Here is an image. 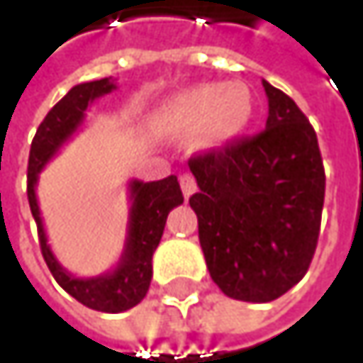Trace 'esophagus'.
<instances>
[{
    "label": "esophagus",
    "instance_id": "1",
    "mask_svg": "<svg viewBox=\"0 0 363 363\" xmlns=\"http://www.w3.org/2000/svg\"><path fill=\"white\" fill-rule=\"evenodd\" d=\"M181 189H182V195L189 199L195 191H197V184H195V179L191 177V174H182L181 177Z\"/></svg>",
    "mask_w": 363,
    "mask_h": 363
}]
</instances>
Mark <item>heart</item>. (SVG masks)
<instances>
[{"mask_svg": "<svg viewBox=\"0 0 363 363\" xmlns=\"http://www.w3.org/2000/svg\"><path fill=\"white\" fill-rule=\"evenodd\" d=\"M252 90L244 82H210L166 99L155 115L157 130L174 140L195 136L201 149H220L240 138L254 117Z\"/></svg>", "mask_w": 363, "mask_h": 363, "instance_id": "b5f03b06", "label": "heart"}]
</instances>
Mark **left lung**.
<instances>
[{"label": "left lung", "instance_id": "left-lung-1", "mask_svg": "<svg viewBox=\"0 0 363 363\" xmlns=\"http://www.w3.org/2000/svg\"><path fill=\"white\" fill-rule=\"evenodd\" d=\"M267 125L193 157L199 244L212 281L235 301L271 303L307 273L320 238L326 174L315 130L262 79Z\"/></svg>", "mask_w": 363, "mask_h": 363}]
</instances>
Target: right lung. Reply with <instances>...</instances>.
<instances>
[{"instance_id": "right-lung-1", "label": "right lung", "mask_w": 363, "mask_h": 363, "mask_svg": "<svg viewBox=\"0 0 363 363\" xmlns=\"http://www.w3.org/2000/svg\"><path fill=\"white\" fill-rule=\"evenodd\" d=\"M115 88L117 86L113 77L73 86L39 123L35 138L31 143L29 170H27V197H29L31 214L37 223L41 254L50 273L60 284V288L67 290L75 301L105 313L128 311L147 296L153 277L151 260L164 235L166 218L172 208L182 203L179 179L172 174L162 181L143 182L132 179L128 182L130 212H128L123 252L111 271L101 273L96 277H77L71 271H67L54 256L48 244V235L37 203V181L45 164L82 128V123L86 121L88 107L96 99L113 92Z\"/></svg>"}]
</instances>
